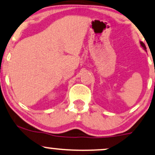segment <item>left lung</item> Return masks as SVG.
Here are the masks:
<instances>
[{
    "label": "left lung",
    "mask_w": 155,
    "mask_h": 155,
    "mask_svg": "<svg viewBox=\"0 0 155 155\" xmlns=\"http://www.w3.org/2000/svg\"><path fill=\"white\" fill-rule=\"evenodd\" d=\"M140 46H141V47H142V48H143V49H144L145 51H147V47H146L145 44H143L142 41H140Z\"/></svg>",
    "instance_id": "8db88e82"
}]
</instances>
